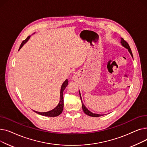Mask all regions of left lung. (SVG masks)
<instances>
[{"label": "left lung", "mask_w": 147, "mask_h": 147, "mask_svg": "<svg viewBox=\"0 0 147 147\" xmlns=\"http://www.w3.org/2000/svg\"><path fill=\"white\" fill-rule=\"evenodd\" d=\"M120 43H121V45L123 46V47L126 48V49H127L129 52L130 54V55L132 56V57L133 58L132 52V51H131V49H130V48L129 45L128 43H127L124 39H123V38H121V42H120ZM79 95H80V99H81V102H82V109H83V111H84V113H85V114H87V115H89V116H91V117H100V116H101V115H103L102 114H95V113H92L91 111H90L87 109V108L85 107V105H84V104H83V101H82V96H81V94H80V90H79Z\"/></svg>", "instance_id": "8db88e82"}]
</instances>
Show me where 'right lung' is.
Returning <instances> with one entry per match:
<instances>
[{
	"label": "right lung",
	"mask_w": 147,
	"mask_h": 147,
	"mask_svg": "<svg viewBox=\"0 0 147 147\" xmlns=\"http://www.w3.org/2000/svg\"><path fill=\"white\" fill-rule=\"evenodd\" d=\"M30 37H31V36H28L26 40L22 41V42L21 43V44L20 46V48H19L18 51H20L22 46H24V45L26 44L28 42V40L30 39ZM68 81L67 79H66L64 82L63 84H62L61 88V91H60V98H59L60 100H59V102L58 104L57 105V106L55 108H54V109H52V110L47 111V112H38V111H36L34 110H33V111H34L35 113H37L38 114L43 115V116H47V117H57L60 114H61L64 109L63 92H64V89H65V88L67 87V86L68 85Z\"/></svg>",
	"instance_id": "add662e5"
}]
</instances>
